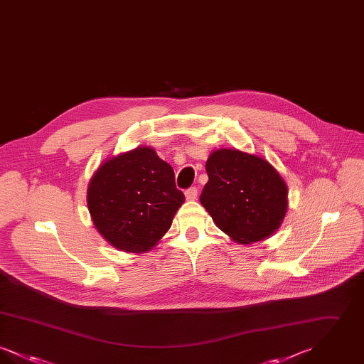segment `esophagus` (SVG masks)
<instances>
[{
  "label": "esophagus",
  "mask_w": 364,
  "mask_h": 364,
  "mask_svg": "<svg viewBox=\"0 0 364 364\" xmlns=\"http://www.w3.org/2000/svg\"><path fill=\"white\" fill-rule=\"evenodd\" d=\"M186 198L187 200H195L196 196H198V188L196 187H191L188 190H186Z\"/></svg>",
  "instance_id": "esophagus-1"
}]
</instances>
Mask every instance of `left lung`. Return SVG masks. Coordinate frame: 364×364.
<instances>
[{"label":"left lung","instance_id":"obj_1","mask_svg":"<svg viewBox=\"0 0 364 364\" xmlns=\"http://www.w3.org/2000/svg\"><path fill=\"white\" fill-rule=\"evenodd\" d=\"M200 203L228 236L242 244L269 237L287 211L288 191L263 158L221 149L208 156Z\"/></svg>","mask_w":364,"mask_h":364}]
</instances>
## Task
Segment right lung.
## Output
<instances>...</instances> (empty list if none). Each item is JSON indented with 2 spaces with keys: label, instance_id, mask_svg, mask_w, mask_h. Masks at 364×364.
Masks as SVG:
<instances>
[{
  "label": "right lung",
  "instance_id": "right-lung-1",
  "mask_svg": "<svg viewBox=\"0 0 364 364\" xmlns=\"http://www.w3.org/2000/svg\"><path fill=\"white\" fill-rule=\"evenodd\" d=\"M184 200L172 166L150 147L106 161L94 174L87 193L94 225L125 252H144L154 247Z\"/></svg>",
  "mask_w": 364,
  "mask_h": 364
}]
</instances>
